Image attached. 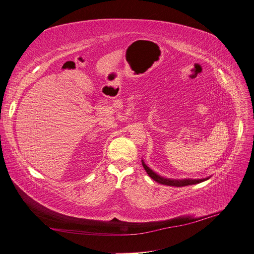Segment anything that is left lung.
Here are the masks:
<instances>
[{
    "label": "left lung",
    "mask_w": 254,
    "mask_h": 254,
    "mask_svg": "<svg viewBox=\"0 0 254 254\" xmlns=\"http://www.w3.org/2000/svg\"><path fill=\"white\" fill-rule=\"evenodd\" d=\"M142 164L143 167L145 168L146 173L148 174V176L152 179L154 180L155 182L162 184V185H166V186H174V187H185V186H190V185H195V184H199L204 182L206 180H208L210 177L205 178V179H183V180H175V179H166L163 178L159 175H157L155 172H153L152 170L145 164L144 160H142Z\"/></svg>",
    "instance_id": "8db88e82"
}]
</instances>
